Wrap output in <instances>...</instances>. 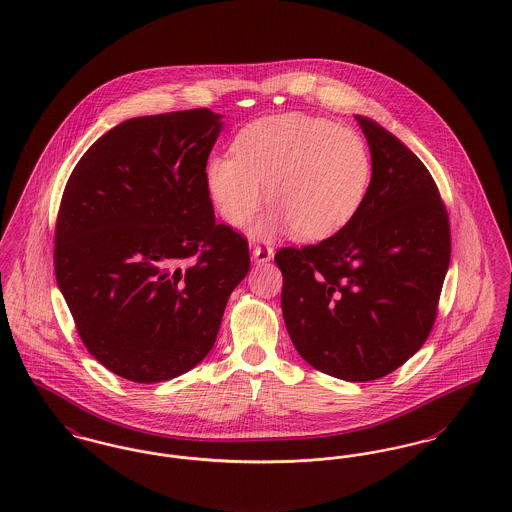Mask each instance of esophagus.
<instances>
[{
  "label": "esophagus",
  "instance_id": "1",
  "mask_svg": "<svg viewBox=\"0 0 512 512\" xmlns=\"http://www.w3.org/2000/svg\"><path fill=\"white\" fill-rule=\"evenodd\" d=\"M272 257H274V249H272L269 243H267V245H257V247L253 249V259H255V263H259V265L271 261Z\"/></svg>",
  "mask_w": 512,
  "mask_h": 512
}]
</instances>
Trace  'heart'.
Segmentation results:
<instances>
[{"label": "heart", "mask_w": 512, "mask_h": 512, "mask_svg": "<svg viewBox=\"0 0 512 512\" xmlns=\"http://www.w3.org/2000/svg\"><path fill=\"white\" fill-rule=\"evenodd\" d=\"M371 181V154L348 127L305 114L247 125L234 156H212L207 185L222 216L245 226L269 199L278 211L257 224L259 236L292 226L301 240L340 232L360 211Z\"/></svg>", "instance_id": "heart-1"}]
</instances>
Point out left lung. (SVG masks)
Returning a JSON list of instances; mask_svg holds the SVG:
<instances>
[{"instance_id":"1","label":"left lung","mask_w":512,"mask_h":512,"mask_svg":"<svg viewBox=\"0 0 512 512\" xmlns=\"http://www.w3.org/2000/svg\"><path fill=\"white\" fill-rule=\"evenodd\" d=\"M371 181L356 216L315 245L282 247V315L301 358L352 383L410 360L433 329L451 263L449 214L420 158L356 116Z\"/></svg>"}]
</instances>
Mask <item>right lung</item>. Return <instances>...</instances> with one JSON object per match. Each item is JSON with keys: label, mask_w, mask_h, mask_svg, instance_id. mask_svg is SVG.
Segmentation results:
<instances>
[{"label": "right lung", "mask_w": 512, "mask_h": 512, "mask_svg": "<svg viewBox=\"0 0 512 512\" xmlns=\"http://www.w3.org/2000/svg\"><path fill=\"white\" fill-rule=\"evenodd\" d=\"M207 108L123 121L63 189L54 269L94 360L133 383L180 377L211 352L249 245L216 224Z\"/></svg>", "instance_id": "obj_1"}]
</instances>
